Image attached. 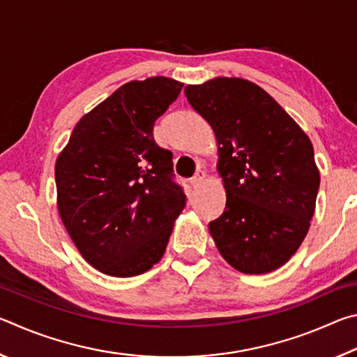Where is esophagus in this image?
<instances>
[{
    "mask_svg": "<svg viewBox=\"0 0 357 357\" xmlns=\"http://www.w3.org/2000/svg\"><path fill=\"white\" fill-rule=\"evenodd\" d=\"M203 178H204V173H203L202 170H198V172H197L195 174H193V176L189 179V183H190L192 187H197V185L202 184Z\"/></svg>",
    "mask_w": 357,
    "mask_h": 357,
    "instance_id": "34e87169",
    "label": "esophagus"
}]
</instances>
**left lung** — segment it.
<instances>
[{
	"mask_svg": "<svg viewBox=\"0 0 357 357\" xmlns=\"http://www.w3.org/2000/svg\"><path fill=\"white\" fill-rule=\"evenodd\" d=\"M184 94L219 143L227 204L209 222L217 249L244 274L280 268L315 213L319 172L309 137L264 89L243 78L189 84Z\"/></svg>",
	"mask_w": 357,
	"mask_h": 357,
	"instance_id": "1",
	"label": "left lung"
}]
</instances>
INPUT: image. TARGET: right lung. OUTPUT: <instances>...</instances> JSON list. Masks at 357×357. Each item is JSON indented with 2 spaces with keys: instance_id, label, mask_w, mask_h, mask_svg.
Listing matches in <instances>:
<instances>
[{
  "instance_id": "add662e5",
  "label": "right lung",
  "mask_w": 357,
  "mask_h": 357,
  "mask_svg": "<svg viewBox=\"0 0 357 357\" xmlns=\"http://www.w3.org/2000/svg\"><path fill=\"white\" fill-rule=\"evenodd\" d=\"M183 86L167 77L123 84L78 121L58 157L59 215L100 273L134 277L153 268L185 206L173 153L153 134Z\"/></svg>"
}]
</instances>
